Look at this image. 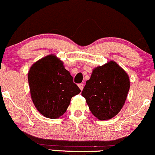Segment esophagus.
<instances>
[{"label":"esophagus","mask_w":155,"mask_h":155,"mask_svg":"<svg viewBox=\"0 0 155 155\" xmlns=\"http://www.w3.org/2000/svg\"><path fill=\"white\" fill-rule=\"evenodd\" d=\"M78 87H79V88L81 90H83L84 85V84H78Z\"/></svg>","instance_id":"esophagus-1"}]
</instances>
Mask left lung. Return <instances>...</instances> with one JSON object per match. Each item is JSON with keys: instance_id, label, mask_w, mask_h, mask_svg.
<instances>
[{"instance_id": "1", "label": "left lung", "mask_w": 155, "mask_h": 155, "mask_svg": "<svg viewBox=\"0 0 155 155\" xmlns=\"http://www.w3.org/2000/svg\"><path fill=\"white\" fill-rule=\"evenodd\" d=\"M130 89L126 71L110 61L92 71L82 91L91 113L99 120L112 119L122 110Z\"/></svg>"}]
</instances>
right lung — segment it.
Returning a JSON list of instances; mask_svg holds the SVG:
<instances>
[{
	"label": "right lung",
	"mask_w": 155,
	"mask_h": 155,
	"mask_svg": "<svg viewBox=\"0 0 155 155\" xmlns=\"http://www.w3.org/2000/svg\"><path fill=\"white\" fill-rule=\"evenodd\" d=\"M28 78L32 101L38 111L49 119L63 116L71 98L81 92L63 62L53 54L33 63Z\"/></svg>",
	"instance_id": "add662e5"
}]
</instances>
